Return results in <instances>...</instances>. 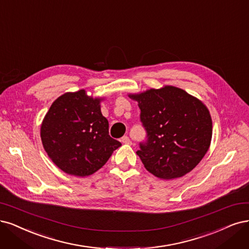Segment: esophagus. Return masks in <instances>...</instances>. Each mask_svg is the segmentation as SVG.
I'll use <instances>...</instances> for the list:
<instances>
[{
	"instance_id": "esophagus-1",
	"label": "esophagus",
	"mask_w": 249,
	"mask_h": 249,
	"mask_svg": "<svg viewBox=\"0 0 249 249\" xmlns=\"http://www.w3.org/2000/svg\"><path fill=\"white\" fill-rule=\"evenodd\" d=\"M121 141H122V143H124V144H131V143H132L131 140H130V138H128L127 136H124L123 138L121 139Z\"/></svg>"
}]
</instances>
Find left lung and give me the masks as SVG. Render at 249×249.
<instances>
[{"mask_svg":"<svg viewBox=\"0 0 249 249\" xmlns=\"http://www.w3.org/2000/svg\"><path fill=\"white\" fill-rule=\"evenodd\" d=\"M138 102L146 140L137 151L148 172L160 179L181 177L199 164L212 137L209 110L175 87L128 95Z\"/></svg>","mask_w":249,"mask_h":249,"instance_id":"left-lung-1","label":"left lung"}]
</instances>
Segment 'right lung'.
<instances>
[{"label":"right lung","mask_w":249,"mask_h":249,"mask_svg":"<svg viewBox=\"0 0 249 249\" xmlns=\"http://www.w3.org/2000/svg\"><path fill=\"white\" fill-rule=\"evenodd\" d=\"M101 101L89 97L84 89L66 92L53 103L43 119V147L67 174L79 177L93 174L122 146L109 135Z\"/></svg>","instance_id":"1"}]
</instances>
